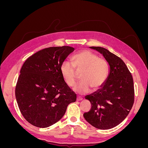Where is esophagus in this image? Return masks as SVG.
I'll list each match as a JSON object with an SVG mask.
<instances>
[{"label":"esophagus","instance_id":"1","mask_svg":"<svg viewBox=\"0 0 148 148\" xmlns=\"http://www.w3.org/2000/svg\"><path fill=\"white\" fill-rule=\"evenodd\" d=\"M77 101H82V100H83V97H80V96H77Z\"/></svg>","mask_w":148,"mask_h":148}]
</instances>
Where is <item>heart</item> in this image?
<instances>
[{
	"mask_svg": "<svg viewBox=\"0 0 148 148\" xmlns=\"http://www.w3.org/2000/svg\"><path fill=\"white\" fill-rule=\"evenodd\" d=\"M109 64L104 58L99 57L94 52L83 50L71 58V64L64 62L60 66V73L65 82L70 87L74 86L77 82V73L82 72V80L75 91L85 94L91 88L97 90L106 82L109 74Z\"/></svg>",
	"mask_w": 148,
	"mask_h": 148,
	"instance_id": "heart-1",
	"label": "heart"
}]
</instances>
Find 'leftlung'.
<instances>
[{
	"mask_svg": "<svg viewBox=\"0 0 148 148\" xmlns=\"http://www.w3.org/2000/svg\"><path fill=\"white\" fill-rule=\"evenodd\" d=\"M91 48L104 56L110 66V71L101 88L85 97L90 101L91 108L83 116L92 126L108 130L122 122L132 108L135 100L133 79L120 57L105 48Z\"/></svg>",
	"mask_w": 148,
	"mask_h": 148,
	"instance_id": "left-lung-1",
	"label": "left lung"
}]
</instances>
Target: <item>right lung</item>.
<instances>
[{"label":"right lung","mask_w":148,"mask_h":148,"mask_svg":"<svg viewBox=\"0 0 148 148\" xmlns=\"http://www.w3.org/2000/svg\"><path fill=\"white\" fill-rule=\"evenodd\" d=\"M74 50L65 46L44 49L22 66L15 97L21 114L34 126L47 128L57 123L77 100L60 73L61 65Z\"/></svg>","instance_id":"add662e5"}]
</instances>
